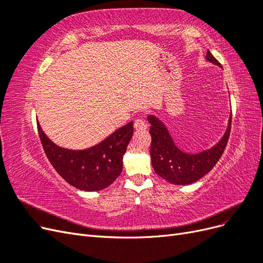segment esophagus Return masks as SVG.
Returning a JSON list of instances; mask_svg holds the SVG:
<instances>
[{"label":"esophagus","instance_id":"1","mask_svg":"<svg viewBox=\"0 0 263 263\" xmlns=\"http://www.w3.org/2000/svg\"><path fill=\"white\" fill-rule=\"evenodd\" d=\"M134 127H135V129H136V130H144V129L147 128V123L144 121V119L138 118V119H136V121H135Z\"/></svg>","mask_w":263,"mask_h":263}]
</instances>
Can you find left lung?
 <instances>
[{
  "instance_id": "8db88e82",
  "label": "left lung",
  "mask_w": 263,
  "mask_h": 263,
  "mask_svg": "<svg viewBox=\"0 0 263 263\" xmlns=\"http://www.w3.org/2000/svg\"><path fill=\"white\" fill-rule=\"evenodd\" d=\"M206 59L221 67L217 59L208 50ZM150 123L151 163L159 177L177 185H186L194 183L209 173L217 163L226 148L232 126V115L224 137L213 148L200 154L183 153L176 145L164 125L154 115L148 116Z\"/></svg>"
}]
</instances>
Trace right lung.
<instances>
[{"label":"right lung","mask_w":263,"mask_h":263,"mask_svg":"<svg viewBox=\"0 0 263 263\" xmlns=\"http://www.w3.org/2000/svg\"><path fill=\"white\" fill-rule=\"evenodd\" d=\"M45 154L59 176L82 191H100L109 186L123 170V156L132 139L133 122L109 135L100 144L84 150L58 147L37 124Z\"/></svg>","instance_id":"1"}]
</instances>
